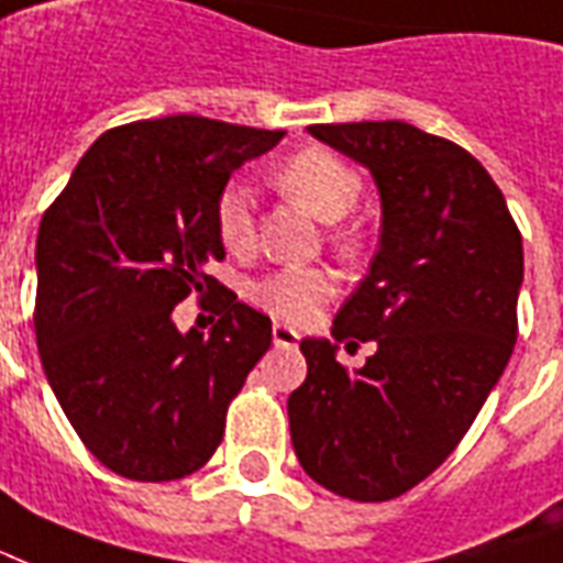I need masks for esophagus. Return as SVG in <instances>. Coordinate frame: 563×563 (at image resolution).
<instances>
[{
  "instance_id": "34e87169",
  "label": "esophagus",
  "mask_w": 563,
  "mask_h": 563,
  "mask_svg": "<svg viewBox=\"0 0 563 563\" xmlns=\"http://www.w3.org/2000/svg\"><path fill=\"white\" fill-rule=\"evenodd\" d=\"M271 340H274V345H283V349H292V345H298L301 334H298L295 328H289V324L274 322V328H271Z\"/></svg>"
}]
</instances>
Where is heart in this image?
I'll return each instance as SVG.
<instances>
[{
    "instance_id": "obj_1",
    "label": "heart",
    "mask_w": 563,
    "mask_h": 563,
    "mask_svg": "<svg viewBox=\"0 0 563 563\" xmlns=\"http://www.w3.org/2000/svg\"><path fill=\"white\" fill-rule=\"evenodd\" d=\"M274 185L283 194L301 199L322 220H340L361 197V176L343 157L322 145H307L274 169ZM214 229L220 244L232 253H244L256 235L253 194L247 185H229L214 202ZM334 274L319 265H286L268 271L247 286V298L260 310L283 322L303 324L322 310L334 295Z\"/></svg>"
}]
</instances>
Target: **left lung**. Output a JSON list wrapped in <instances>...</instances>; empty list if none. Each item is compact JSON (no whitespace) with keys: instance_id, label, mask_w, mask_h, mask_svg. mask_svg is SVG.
<instances>
[{"instance_id":"8db88e82","label":"left lung","mask_w":563,"mask_h":563,"mask_svg":"<svg viewBox=\"0 0 563 563\" xmlns=\"http://www.w3.org/2000/svg\"><path fill=\"white\" fill-rule=\"evenodd\" d=\"M364 164L382 197V244L334 319L361 369L301 340L289 397L301 468L352 501H390L427 481L477 418L514 355L522 235L489 173L462 145L406 122L310 124Z\"/></svg>"}]
</instances>
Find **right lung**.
Wrapping results in <instances>:
<instances>
[{
    "mask_svg": "<svg viewBox=\"0 0 563 563\" xmlns=\"http://www.w3.org/2000/svg\"><path fill=\"white\" fill-rule=\"evenodd\" d=\"M283 131L166 115L95 140L37 229L35 336L65 418L119 477L178 481L223 439L229 402L271 345V319L208 274L227 250L214 202ZM216 295L212 334L172 307Z\"/></svg>",
    "mask_w": 563,
    "mask_h": 563,
    "instance_id": "obj_1",
    "label": "right lung"
}]
</instances>
